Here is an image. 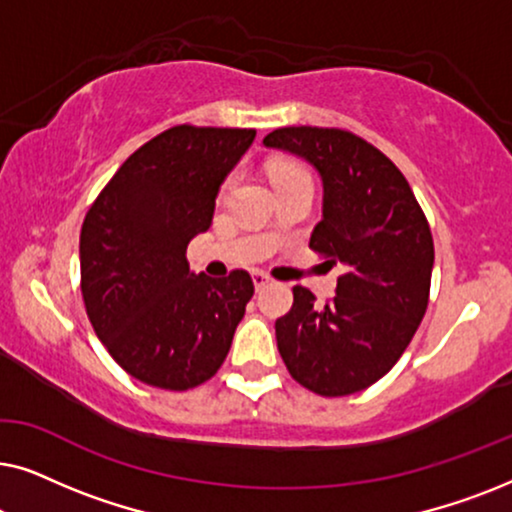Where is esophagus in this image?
I'll list each match as a JSON object with an SVG mask.
<instances>
[{"label": "esophagus", "instance_id": "obj_1", "mask_svg": "<svg viewBox=\"0 0 512 512\" xmlns=\"http://www.w3.org/2000/svg\"><path fill=\"white\" fill-rule=\"evenodd\" d=\"M251 279H254L256 289H263V286H268V284L272 282V277L265 275L263 270H254V272H251Z\"/></svg>", "mask_w": 512, "mask_h": 512}]
</instances>
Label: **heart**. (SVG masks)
Segmentation results:
<instances>
[{
	"label": "heart",
	"mask_w": 512,
	"mask_h": 512,
	"mask_svg": "<svg viewBox=\"0 0 512 512\" xmlns=\"http://www.w3.org/2000/svg\"><path fill=\"white\" fill-rule=\"evenodd\" d=\"M270 177H272V184H275V186L291 184V181H298V179H312L310 170H307V167L300 163V160H293V158L275 160V163L270 165ZM235 181H237V172H230L221 184V195H226L230 188H233Z\"/></svg>",
	"instance_id": "b5f03b06"
}]
</instances>
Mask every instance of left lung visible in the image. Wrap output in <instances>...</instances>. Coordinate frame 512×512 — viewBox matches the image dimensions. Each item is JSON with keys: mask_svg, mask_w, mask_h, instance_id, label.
I'll use <instances>...</instances> for the list:
<instances>
[{"mask_svg": "<svg viewBox=\"0 0 512 512\" xmlns=\"http://www.w3.org/2000/svg\"><path fill=\"white\" fill-rule=\"evenodd\" d=\"M265 146L298 153L324 181V219L310 249L345 275L326 305L293 286L275 321L277 349L298 384L319 396L368 389L408 349L429 305L433 237L403 172L380 149L340 128H277Z\"/></svg>", "mask_w": 512, "mask_h": 512, "instance_id": "8db88e82", "label": "left lung"}]
</instances>
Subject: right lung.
Returning <instances> with one entry per match:
<instances>
[{"label": "right lung", "mask_w": 512, "mask_h": 512, "mask_svg": "<svg viewBox=\"0 0 512 512\" xmlns=\"http://www.w3.org/2000/svg\"><path fill=\"white\" fill-rule=\"evenodd\" d=\"M254 137V128L174 125L118 167L83 219L88 319L139 382L186 391L226 361L254 282L247 270L193 275L186 247L209 228L221 181Z\"/></svg>", "instance_id": "1"}]
</instances>
